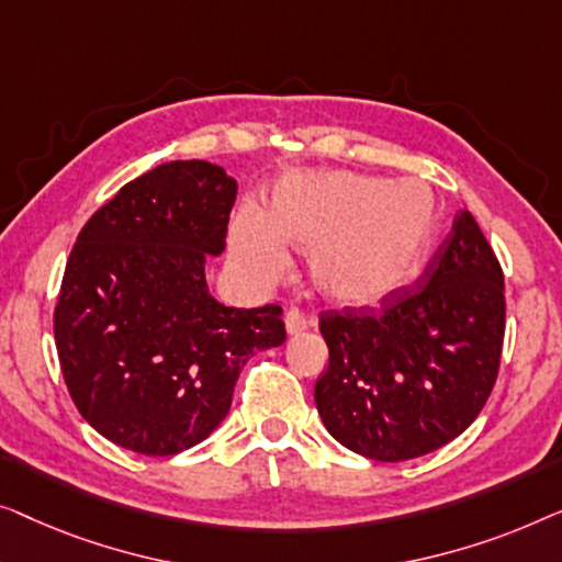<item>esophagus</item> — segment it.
<instances>
[{"mask_svg":"<svg viewBox=\"0 0 562 562\" xmlns=\"http://www.w3.org/2000/svg\"><path fill=\"white\" fill-rule=\"evenodd\" d=\"M307 326H311V323H307V318L300 311H288V313H284V330H288V336L303 334Z\"/></svg>","mask_w":562,"mask_h":562,"instance_id":"34e87169","label":"esophagus"}]
</instances>
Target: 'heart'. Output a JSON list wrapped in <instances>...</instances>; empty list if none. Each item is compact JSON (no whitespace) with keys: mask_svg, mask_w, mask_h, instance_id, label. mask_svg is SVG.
<instances>
[{"mask_svg":"<svg viewBox=\"0 0 562 562\" xmlns=\"http://www.w3.org/2000/svg\"><path fill=\"white\" fill-rule=\"evenodd\" d=\"M440 209L423 180L349 170L288 172L270 211L244 203L228 228L234 262L272 282L288 267V244L311 251V280L336 305H374L405 288L436 244Z\"/></svg>","mask_w":562,"mask_h":562,"instance_id":"heart-1","label":"heart"}]
</instances>
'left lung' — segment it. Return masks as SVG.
Segmentation results:
<instances>
[{
	"instance_id": "left-lung-1",
	"label": "left lung",
	"mask_w": 562,
	"mask_h": 562,
	"mask_svg": "<svg viewBox=\"0 0 562 562\" xmlns=\"http://www.w3.org/2000/svg\"><path fill=\"white\" fill-rule=\"evenodd\" d=\"M328 369L315 407L341 446L371 461L432 453L476 420L504 341V274L461 211L415 288L379 311L323 313Z\"/></svg>"
}]
</instances>
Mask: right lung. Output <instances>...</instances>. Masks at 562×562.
<instances>
[{"instance_id": "1", "label": "right lung", "mask_w": 562, "mask_h": 562, "mask_svg": "<svg viewBox=\"0 0 562 562\" xmlns=\"http://www.w3.org/2000/svg\"><path fill=\"white\" fill-rule=\"evenodd\" d=\"M236 180L172 160L126 183L70 251L55 346L78 413L142 456L199 446L232 407L257 351L284 341L278 305L232 307L205 282L226 247Z\"/></svg>"}]
</instances>
